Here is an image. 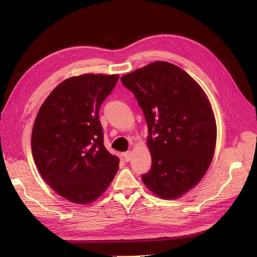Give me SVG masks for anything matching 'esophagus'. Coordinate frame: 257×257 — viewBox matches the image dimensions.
I'll return each mask as SVG.
<instances>
[{"label":"esophagus","mask_w":257,"mask_h":257,"mask_svg":"<svg viewBox=\"0 0 257 257\" xmlns=\"http://www.w3.org/2000/svg\"><path fill=\"white\" fill-rule=\"evenodd\" d=\"M124 159H125V161H127V163L131 159V152L130 151L124 153Z\"/></svg>","instance_id":"1"}]
</instances>
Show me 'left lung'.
I'll list each match as a JSON object with an SVG mask.
<instances>
[{
    "label": "left lung",
    "instance_id": "obj_1",
    "mask_svg": "<svg viewBox=\"0 0 257 257\" xmlns=\"http://www.w3.org/2000/svg\"><path fill=\"white\" fill-rule=\"evenodd\" d=\"M134 93L148 125L150 171L146 186L164 199L180 197L204 176L217 126L204 91L180 67L156 61L120 78Z\"/></svg>",
    "mask_w": 257,
    "mask_h": 257
}]
</instances>
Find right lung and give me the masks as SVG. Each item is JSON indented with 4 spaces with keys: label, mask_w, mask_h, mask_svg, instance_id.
Wrapping results in <instances>:
<instances>
[{
    "label": "right lung",
    "mask_w": 257,
    "mask_h": 257,
    "mask_svg": "<svg viewBox=\"0 0 257 257\" xmlns=\"http://www.w3.org/2000/svg\"><path fill=\"white\" fill-rule=\"evenodd\" d=\"M118 75L85 74L64 80L46 99L31 137L34 163L45 181L77 204L99 198L118 170L106 150L100 106Z\"/></svg>",
    "instance_id": "1"
}]
</instances>
